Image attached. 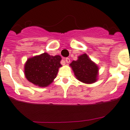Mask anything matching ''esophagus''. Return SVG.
<instances>
[{
	"label": "esophagus",
	"instance_id": "obj_1",
	"mask_svg": "<svg viewBox=\"0 0 130 130\" xmlns=\"http://www.w3.org/2000/svg\"><path fill=\"white\" fill-rule=\"evenodd\" d=\"M65 61H66V63H70V58H65Z\"/></svg>",
	"mask_w": 130,
	"mask_h": 130
}]
</instances>
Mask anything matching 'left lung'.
<instances>
[{
    "instance_id": "1",
    "label": "left lung",
    "mask_w": 130,
    "mask_h": 130,
    "mask_svg": "<svg viewBox=\"0 0 130 130\" xmlns=\"http://www.w3.org/2000/svg\"><path fill=\"white\" fill-rule=\"evenodd\" d=\"M77 80L86 84H92L97 81L99 68L87 54L78 57V60L70 64Z\"/></svg>"
}]
</instances>
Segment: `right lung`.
<instances>
[{
	"instance_id": "right-lung-1",
	"label": "right lung",
	"mask_w": 130,
	"mask_h": 130,
	"mask_svg": "<svg viewBox=\"0 0 130 130\" xmlns=\"http://www.w3.org/2000/svg\"><path fill=\"white\" fill-rule=\"evenodd\" d=\"M60 56H51L46 53L27 59L24 75L27 80L39 87H47L57 77L61 67Z\"/></svg>"
}]
</instances>
